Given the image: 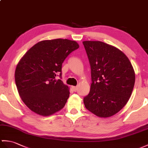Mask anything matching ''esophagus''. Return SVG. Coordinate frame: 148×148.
Here are the masks:
<instances>
[{
	"mask_svg": "<svg viewBox=\"0 0 148 148\" xmlns=\"http://www.w3.org/2000/svg\"><path fill=\"white\" fill-rule=\"evenodd\" d=\"M72 88H73V90L74 91H76L77 90V88L76 86H73L72 87Z\"/></svg>",
	"mask_w": 148,
	"mask_h": 148,
	"instance_id": "34e87169",
	"label": "esophagus"
}]
</instances>
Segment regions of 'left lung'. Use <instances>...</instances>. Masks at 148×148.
Wrapping results in <instances>:
<instances>
[{"label": "left lung", "mask_w": 148, "mask_h": 148, "mask_svg": "<svg viewBox=\"0 0 148 148\" xmlns=\"http://www.w3.org/2000/svg\"><path fill=\"white\" fill-rule=\"evenodd\" d=\"M90 62L92 83L83 99L85 107L99 117H110L124 106L131 96L135 73L121 50L99 41L82 42Z\"/></svg>", "instance_id": "1"}]
</instances>
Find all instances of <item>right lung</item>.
<instances>
[{
    "instance_id": "add662e5",
    "label": "right lung",
    "mask_w": 148,
    "mask_h": 148,
    "mask_svg": "<svg viewBox=\"0 0 148 148\" xmlns=\"http://www.w3.org/2000/svg\"><path fill=\"white\" fill-rule=\"evenodd\" d=\"M79 47L67 39L43 40L33 46L17 65L15 82L21 98L32 112L50 116L60 111L69 97V88L62 77V66Z\"/></svg>"
}]
</instances>
